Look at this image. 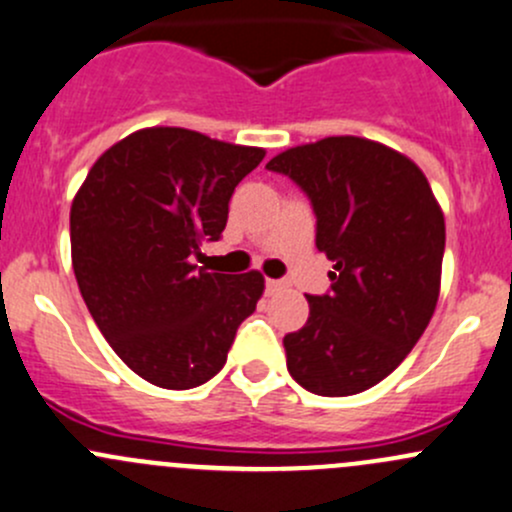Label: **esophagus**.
Returning a JSON list of instances; mask_svg holds the SVG:
<instances>
[{
    "mask_svg": "<svg viewBox=\"0 0 512 512\" xmlns=\"http://www.w3.org/2000/svg\"><path fill=\"white\" fill-rule=\"evenodd\" d=\"M265 287H267V294H277L287 287V282H282V279H267Z\"/></svg>",
    "mask_w": 512,
    "mask_h": 512,
    "instance_id": "1",
    "label": "esophagus"
}]
</instances>
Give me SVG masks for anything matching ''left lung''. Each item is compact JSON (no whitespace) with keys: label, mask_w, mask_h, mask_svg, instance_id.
Segmentation results:
<instances>
[{"label":"left lung","mask_w":512,"mask_h":512,"mask_svg":"<svg viewBox=\"0 0 512 512\" xmlns=\"http://www.w3.org/2000/svg\"><path fill=\"white\" fill-rule=\"evenodd\" d=\"M304 188L331 292L284 336L287 370L314 395L348 397L385 380L437 309L444 213L405 154L365 137H326L270 159Z\"/></svg>","instance_id":"left-lung-1"}]
</instances>
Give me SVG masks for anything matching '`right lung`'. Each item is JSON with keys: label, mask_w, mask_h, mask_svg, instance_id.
Masks as SVG:
<instances>
[{"label": "right lung", "mask_w": 512, "mask_h": 512, "mask_svg": "<svg viewBox=\"0 0 512 512\" xmlns=\"http://www.w3.org/2000/svg\"><path fill=\"white\" fill-rule=\"evenodd\" d=\"M262 147L184 127H144L112 144L71 206L78 289L112 351L164 390L211 380L265 277L198 270L191 257L228 223L235 186Z\"/></svg>", "instance_id": "add662e5"}]
</instances>
